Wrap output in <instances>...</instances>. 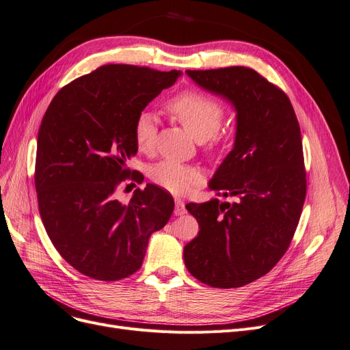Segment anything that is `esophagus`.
Segmentation results:
<instances>
[{
  "label": "esophagus",
  "mask_w": 350,
  "mask_h": 350,
  "mask_svg": "<svg viewBox=\"0 0 350 350\" xmlns=\"http://www.w3.org/2000/svg\"><path fill=\"white\" fill-rule=\"evenodd\" d=\"M174 213H175V215H184L187 213L184 201H180L179 198L175 200V211Z\"/></svg>",
  "instance_id": "obj_1"
}]
</instances>
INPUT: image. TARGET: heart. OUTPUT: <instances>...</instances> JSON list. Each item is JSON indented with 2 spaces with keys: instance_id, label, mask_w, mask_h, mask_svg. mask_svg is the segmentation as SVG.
Returning <instances> with one entry per match:
<instances>
[{
  "instance_id": "heart-1",
  "label": "heart",
  "mask_w": 350,
  "mask_h": 350,
  "mask_svg": "<svg viewBox=\"0 0 350 350\" xmlns=\"http://www.w3.org/2000/svg\"><path fill=\"white\" fill-rule=\"evenodd\" d=\"M165 109L197 141L204 142L209 137L213 139V144L218 141V136L214 133L224 119V105L217 97L200 90H184L171 97ZM157 135V118L150 111H141L133 123V141L137 150L150 153L155 149ZM149 178L158 187L176 195L187 193L201 184L198 170L172 159L152 165Z\"/></svg>"
}]
</instances>
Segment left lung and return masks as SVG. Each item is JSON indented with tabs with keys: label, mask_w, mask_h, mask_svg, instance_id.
I'll use <instances>...</instances> for the list:
<instances>
[{
	"label": "left lung",
	"mask_w": 350,
	"mask_h": 350,
	"mask_svg": "<svg viewBox=\"0 0 350 350\" xmlns=\"http://www.w3.org/2000/svg\"><path fill=\"white\" fill-rule=\"evenodd\" d=\"M187 73L234 105L237 135L208 185L218 197L235 201L187 205L200 231L184 248L185 265L204 284L241 287L267 274L296 232L306 198L299 120L287 94L253 68Z\"/></svg>",
	"instance_id": "1"
}]
</instances>
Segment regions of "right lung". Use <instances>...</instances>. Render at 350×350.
Here are the masks:
<instances>
[{
  "label": "right lung",
  "mask_w": 350,
  "mask_h": 350,
  "mask_svg": "<svg viewBox=\"0 0 350 350\" xmlns=\"http://www.w3.org/2000/svg\"><path fill=\"white\" fill-rule=\"evenodd\" d=\"M180 72L105 64L53 97L37 137L38 211L59 254L94 280L118 282L141 269L152 232L166 226L174 198L146 184L129 204L118 200L136 155L133 123Z\"/></svg>",
  "instance_id": "1"
}]
</instances>
